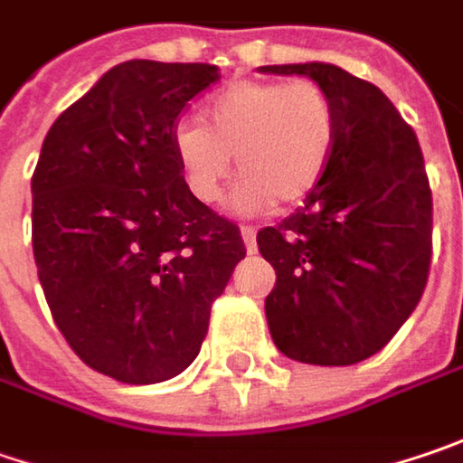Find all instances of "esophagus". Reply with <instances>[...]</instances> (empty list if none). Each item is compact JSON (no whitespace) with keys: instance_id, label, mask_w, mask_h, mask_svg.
<instances>
[{"instance_id":"esophagus-1","label":"esophagus","mask_w":463,"mask_h":463,"mask_svg":"<svg viewBox=\"0 0 463 463\" xmlns=\"http://www.w3.org/2000/svg\"><path fill=\"white\" fill-rule=\"evenodd\" d=\"M240 234H242L247 252L252 255V252H255V237H258V232H255L252 226H242V229H240Z\"/></svg>"}]
</instances>
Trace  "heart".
Returning a JSON list of instances; mask_svg holds the SVG:
<instances>
[{"label": "heart", "instance_id": "b5f03b06", "mask_svg": "<svg viewBox=\"0 0 463 463\" xmlns=\"http://www.w3.org/2000/svg\"><path fill=\"white\" fill-rule=\"evenodd\" d=\"M335 106L312 80H242L205 106V125L179 119L172 153L190 195L213 203L232 166V203L244 213L291 205L320 182L335 148Z\"/></svg>", "mask_w": 463, "mask_h": 463}]
</instances>
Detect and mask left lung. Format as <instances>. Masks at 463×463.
Returning <instances> with one entry per match:
<instances>
[{
    "label": "left lung",
    "mask_w": 463,
    "mask_h": 463,
    "mask_svg": "<svg viewBox=\"0 0 463 463\" xmlns=\"http://www.w3.org/2000/svg\"><path fill=\"white\" fill-rule=\"evenodd\" d=\"M260 72L323 85L338 122L328 169L305 205L258 232L276 270L266 297L270 338L297 362L357 364L396 335L428 284L432 195L422 151L381 88L335 64Z\"/></svg>",
    "instance_id": "left-lung-1"
}]
</instances>
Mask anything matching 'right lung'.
<instances>
[{
  "label": "right lung",
  "mask_w": 463,
  "mask_h": 463,
  "mask_svg": "<svg viewBox=\"0 0 463 463\" xmlns=\"http://www.w3.org/2000/svg\"><path fill=\"white\" fill-rule=\"evenodd\" d=\"M216 64L129 59L59 114L35 164L33 258L54 323L93 370L132 385L193 364L244 258L237 223L190 195L182 109Z\"/></svg>",
  "instance_id": "add662e5"
}]
</instances>
